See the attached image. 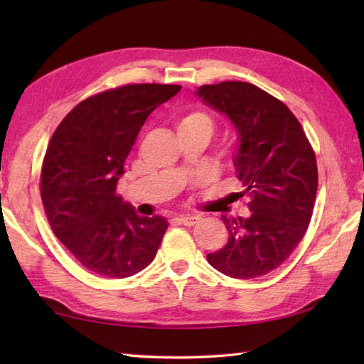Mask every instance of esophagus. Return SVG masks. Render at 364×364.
<instances>
[{
	"label": "esophagus",
	"instance_id": "1",
	"mask_svg": "<svg viewBox=\"0 0 364 364\" xmlns=\"http://www.w3.org/2000/svg\"><path fill=\"white\" fill-rule=\"evenodd\" d=\"M178 222L183 223V225H186V227H191L197 222V218L196 215H180V218H178Z\"/></svg>",
	"mask_w": 364,
	"mask_h": 364
}]
</instances>
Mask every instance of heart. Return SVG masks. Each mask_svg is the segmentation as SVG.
Instances as JSON below:
<instances>
[{
  "label": "heart",
  "mask_w": 364,
  "mask_h": 364,
  "mask_svg": "<svg viewBox=\"0 0 364 364\" xmlns=\"http://www.w3.org/2000/svg\"><path fill=\"white\" fill-rule=\"evenodd\" d=\"M181 129H200L206 133L208 136L213 134V129H214V122L213 119L203 111H192L189 114L184 115V117L180 119L178 122V131ZM231 151H236V146H233V150Z\"/></svg>",
  "instance_id": "b5f03b06"
}]
</instances>
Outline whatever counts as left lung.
I'll return each instance as SVG.
<instances>
[{"instance_id": "left-lung-1", "label": "left lung", "mask_w": 364, "mask_h": 364, "mask_svg": "<svg viewBox=\"0 0 364 364\" xmlns=\"http://www.w3.org/2000/svg\"><path fill=\"white\" fill-rule=\"evenodd\" d=\"M196 95L233 123V162L244 186L235 196L250 200L249 218L222 215L228 242L206 259L231 278L266 275L306 233L318 191L314 151L289 107L250 82L206 84Z\"/></svg>"}]
</instances>
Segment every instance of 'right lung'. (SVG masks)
Instances as JSON below:
<instances>
[{
  "mask_svg": "<svg viewBox=\"0 0 364 364\" xmlns=\"http://www.w3.org/2000/svg\"><path fill=\"white\" fill-rule=\"evenodd\" d=\"M180 89L127 84L106 90L76 105L54 131L41 173L42 203L53 233L90 272L127 278L156 257L167 220L137 215L117 183L146 117Z\"/></svg>",
  "mask_w": 364,
  "mask_h": 364,
  "instance_id": "right-lung-1",
  "label": "right lung"
}]
</instances>
